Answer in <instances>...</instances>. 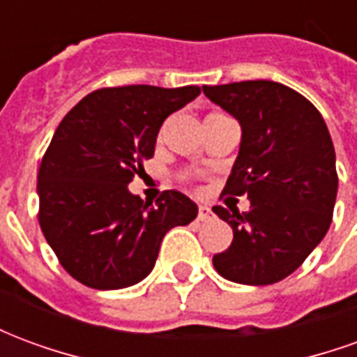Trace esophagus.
I'll list each match as a JSON object with an SVG mask.
<instances>
[{
  "mask_svg": "<svg viewBox=\"0 0 357 357\" xmlns=\"http://www.w3.org/2000/svg\"><path fill=\"white\" fill-rule=\"evenodd\" d=\"M210 216H212V210L208 206H199V214H197L199 222H206V220H210Z\"/></svg>",
  "mask_w": 357,
  "mask_h": 357,
  "instance_id": "1",
  "label": "esophagus"
}]
</instances>
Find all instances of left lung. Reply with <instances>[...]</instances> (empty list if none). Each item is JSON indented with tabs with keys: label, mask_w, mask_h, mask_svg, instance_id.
Returning <instances> with one entry per match:
<instances>
[{
	"label": "left lung",
	"mask_w": 357,
	"mask_h": 357,
	"mask_svg": "<svg viewBox=\"0 0 357 357\" xmlns=\"http://www.w3.org/2000/svg\"><path fill=\"white\" fill-rule=\"evenodd\" d=\"M202 91L243 128L222 197L250 199L248 212L212 208L233 229L231 245L212 264L235 283H277L302 266L333 222L338 176L329 130L304 95L277 82H233Z\"/></svg>",
	"instance_id": "left-lung-1"
}]
</instances>
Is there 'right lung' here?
Returning a JSON list of instances; mask_svg holds the SVG:
<instances>
[{"mask_svg": "<svg viewBox=\"0 0 357 357\" xmlns=\"http://www.w3.org/2000/svg\"><path fill=\"white\" fill-rule=\"evenodd\" d=\"M199 93V86L95 89L61 120L38 172V220L76 281L101 291L139 283L164 235L197 218V204L179 191L153 204L128 183L155 155L164 120Z\"/></svg>", "mask_w": 357, "mask_h": 357, "instance_id": "right-lung-1", "label": "right lung"}]
</instances>
